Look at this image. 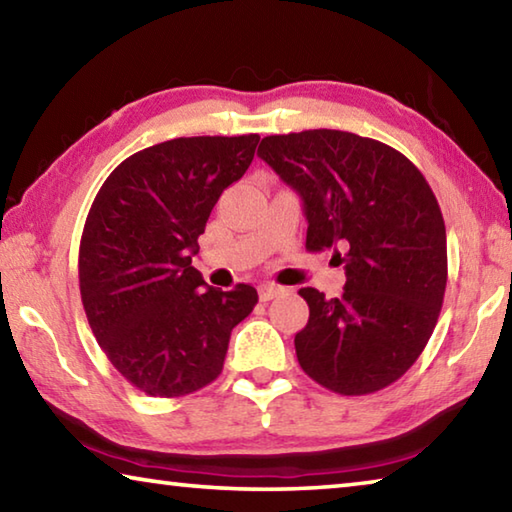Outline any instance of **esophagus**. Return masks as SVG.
<instances>
[{
  "mask_svg": "<svg viewBox=\"0 0 512 512\" xmlns=\"http://www.w3.org/2000/svg\"><path fill=\"white\" fill-rule=\"evenodd\" d=\"M284 289L282 287H275V284H262V287H259V300L262 302H268V300H273L275 296H280Z\"/></svg>",
  "mask_w": 512,
  "mask_h": 512,
  "instance_id": "1",
  "label": "esophagus"
}]
</instances>
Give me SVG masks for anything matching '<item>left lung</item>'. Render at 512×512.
Wrapping results in <instances>:
<instances>
[{"label": "left lung", "mask_w": 512, "mask_h": 512, "mask_svg": "<svg viewBox=\"0 0 512 512\" xmlns=\"http://www.w3.org/2000/svg\"><path fill=\"white\" fill-rule=\"evenodd\" d=\"M257 155L300 196L307 248H334L348 277L339 298L300 289V368L341 395L391 386L422 354L447 287L445 221L429 183L391 146L327 128L264 137Z\"/></svg>", "instance_id": "1"}]
</instances>
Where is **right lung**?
<instances>
[{
	"label": "right lung",
	"mask_w": 512,
	"mask_h": 512,
	"mask_svg": "<svg viewBox=\"0 0 512 512\" xmlns=\"http://www.w3.org/2000/svg\"><path fill=\"white\" fill-rule=\"evenodd\" d=\"M259 135L176 137L133 153L101 185L85 221V316L119 375L146 395L180 397L221 375L232 327L257 291L207 287L192 266L223 189L244 176Z\"/></svg>",
	"instance_id": "1"
}]
</instances>
